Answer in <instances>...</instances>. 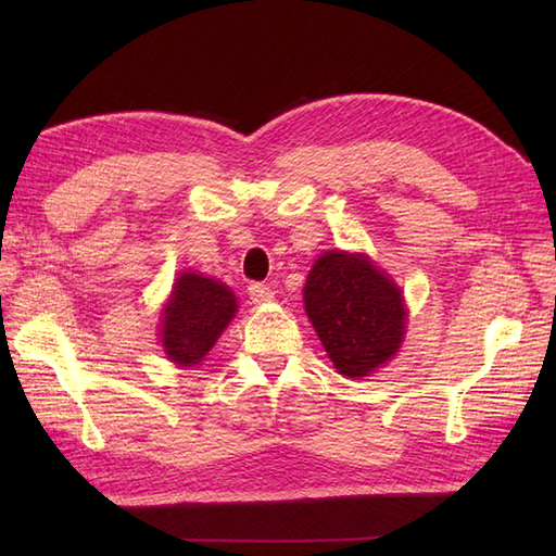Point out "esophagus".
Segmentation results:
<instances>
[{
	"instance_id": "1",
	"label": "esophagus",
	"mask_w": 556,
	"mask_h": 556,
	"mask_svg": "<svg viewBox=\"0 0 556 556\" xmlns=\"http://www.w3.org/2000/svg\"><path fill=\"white\" fill-rule=\"evenodd\" d=\"M248 294L252 299V304H266V301L274 299V290L264 282H252L248 288Z\"/></svg>"
}]
</instances>
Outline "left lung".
<instances>
[{"instance_id":"left-lung-1","label":"left lung","mask_w":556,"mask_h":556,"mask_svg":"<svg viewBox=\"0 0 556 556\" xmlns=\"http://www.w3.org/2000/svg\"><path fill=\"white\" fill-rule=\"evenodd\" d=\"M304 304L341 376H371L403 343L408 313L401 288L364 252H325L306 278Z\"/></svg>"}]
</instances>
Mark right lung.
Masks as SVG:
<instances>
[{
	"mask_svg": "<svg viewBox=\"0 0 556 556\" xmlns=\"http://www.w3.org/2000/svg\"><path fill=\"white\" fill-rule=\"evenodd\" d=\"M237 296L225 282L185 271L162 308L160 339L174 364L194 366L208 355L225 327L237 315Z\"/></svg>",
	"mask_w": 556,
	"mask_h": 556,
	"instance_id": "1",
	"label": "right lung"
}]
</instances>
